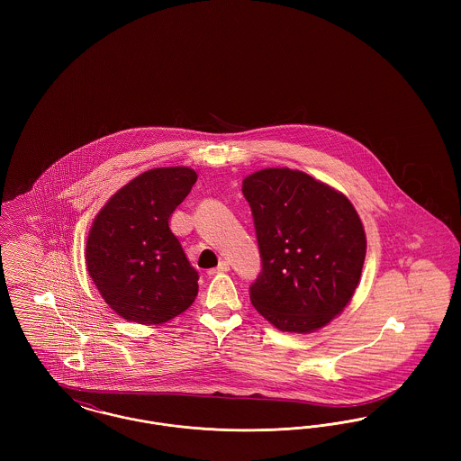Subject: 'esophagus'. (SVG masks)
Returning <instances> with one entry per match:
<instances>
[{
  "label": "esophagus",
  "mask_w": 461,
  "mask_h": 461,
  "mask_svg": "<svg viewBox=\"0 0 461 461\" xmlns=\"http://www.w3.org/2000/svg\"><path fill=\"white\" fill-rule=\"evenodd\" d=\"M226 271H230V263H228V261H221V263L218 264V267L209 269L207 275H209V276H214V275H218V273H226Z\"/></svg>",
  "instance_id": "esophagus-1"
}]
</instances>
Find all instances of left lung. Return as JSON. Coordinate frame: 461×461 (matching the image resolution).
Instances as JSON below:
<instances>
[{
  "label": "left lung",
  "instance_id": "1",
  "mask_svg": "<svg viewBox=\"0 0 461 461\" xmlns=\"http://www.w3.org/2000/svg\"><path fill=\"white\" fill-rule=\"evenodd\" d=\"M261 254L250 301L282 331L330 323L359 284L366 237L351 202L314 177L263 169L241 183Z\"/></svg>",
  "mask_w": 461,
  "mask_h": 461
}]
</instances>
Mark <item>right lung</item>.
Instances as JSON below:
<instances>
[{
  "mask_svg": "<svg viewBox=\"0 0 461 461\" xmlns=\"http://www.w3.org/2000/svg\"><path fill=\"white\" fill-rule=\"evenodd\" d=\"M197 173L158 167L122 186L93 221L86 266L98 292L119 316L160 325L194 304L197 269L169 228Z\"/></svg>",
  "mask_w": 461,
  "mask_h": 461,
  "instance_id": "right-lung-1",
  "label": "right lung"
}]
</instances>
